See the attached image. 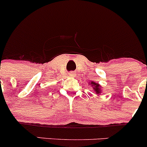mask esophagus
<instances>
[{
  "instance_id": "esophagus-1",
  "label": "esophagus",
  "mask_w": 147,
  "mask_h": 147,
  "mask_svg": "<svg viewBox=\"0 0 147 147\" xmlns=\"http://www.w3.org/2000/svg\"><path fill=\"white\" fill-rule=\"evenodd\" d=\"M69 75H70V76H71V77H74V76L75 75V73H74L73 72H70V73H69Z\"/></svg>"
}]
</instances>
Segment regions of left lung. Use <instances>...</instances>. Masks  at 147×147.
Wrapping results in <instances>:
<instances>
[{
  "label": "left lung",
  "mask_w": 147,
  "mask_h": 147,
  "mask_svg": "<svg viewBox=\"0 0 147 147\" xmlns=\"http://www.w3.org/2000/svg\"><path fill=\"white\" fill-rule=\"evenodd\" d=\"M91 85L93 86V88L94 90H95V92H97V93H100V88H99V85L98 84H96L95 82H91L90 83Z\"/></svg>",
  "instance_id": "8db88e82"
}]
</instances>
